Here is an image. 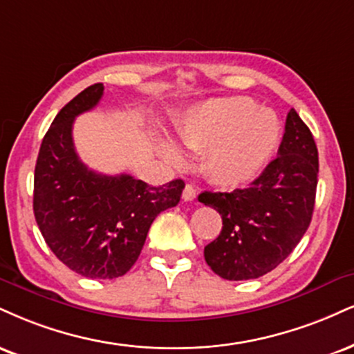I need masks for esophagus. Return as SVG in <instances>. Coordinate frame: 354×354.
Masks as SVG:
<instances>
[{
	"instance_id": "esophagus-1",
	"label": "esophagus",
	"mask_w": 354,
	"mask_h": 354,
	"mask_svg": "<svg viewBox=\"0 0 354 354\" xmlns=\"http://www.w3.org/2000/svg\"><path fill=\"white\" fill-rule=\"evenodd\" d=\"M194 198H196L194 186L193 185H186L185 191H183V199H185V201H193Z\"/></svg>"
}]
</instances>
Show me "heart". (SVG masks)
<instances>
[{"instance_id":"b5f03b06","label":"heart","mask_w":354,"mask_h":354,"mask_svg":"<svg viewBox=\"0 0 354 354\" xmlns=\"http://www.w3.org/2000/svg\"><path fill=\"white\" fill-rule=\"evenodd\" d=\"M178 138L193 151H204L203 168L211 181L239 186L255 180L280 142V122L272 110L257 109L247 97H227L203 104L178 131ZM160 151L171 165H181L183 155L168 142Z\"/></svg>"}]
</instances>
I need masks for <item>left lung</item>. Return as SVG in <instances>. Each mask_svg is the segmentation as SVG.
<instances>
[{
    "label": "left lung",
    "mask_w": 354,
    "mask_h": 354,
    "mask_svg": "<svg viewBox=\"0 0 354 354\" xmlns=\"http://www.w3.org/2000/svg\"><path fill=\"white\" fill-rule=\"evenodd\" d=\"M317 183V145L292 109L279 156L249 188L199 194V201L223 218L218 239L204 247L212 272L225 280H250L280 266L308 229Z\"/></svg>",
    "instance_id": "left-lung-1"
}]
</instances>
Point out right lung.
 Wrapping results in <instances>:
<instances>
[{"instance_id":"right-lung-1","label":"right lung","mask_w":354,"mask_h":354,"mask_svg":"<svg viewBox=\"0 0 354 354\" xmlns=\"http://www.w3.org/2000/svg\"><path fill=\"white\" fill-rule=\"evenodd\" d=\"M102 95L104 84H93L55 115L37 155L32 209L64 266L87 279H117L136 262L156 216L180 203L185 181L153 188L125 173H95L80 161L72 125Z\"/></svg>"}]
</instances>
